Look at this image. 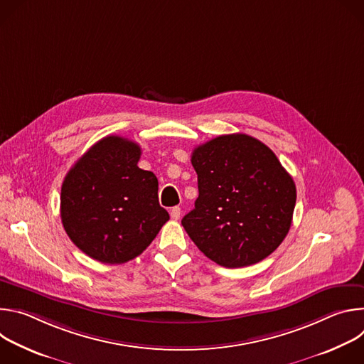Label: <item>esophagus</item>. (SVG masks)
I'll return each mask as SVG.
<instances>
[{"instance_id": "obj_1", "label": "esophagus", "mask_w": 364, "mask_h": 364, "mask_svg": "<svg viewBox=\"0 0 364 364\" xmlns=\"http://www.w3.org/2000/svg\"><path fill=\"white\" fill-rule=\"evenodd\" d=\"M170 215H171V219L178 220V219H180V215H181V209H180V207H173Z\"/></svg>"}]
</instances>
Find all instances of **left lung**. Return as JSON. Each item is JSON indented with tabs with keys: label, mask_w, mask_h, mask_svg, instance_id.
Listing matches in <instances>:
<instances>
[{
	"label": "left lung",
	"mask_w": 364,
	"mask_h": 364,
	"mask_svg": "<svg viewBox=\"0 0 364 364\" xmlns=\"http://www.w3.org/2000/svg\"><path fill=\"white\" fill-rule=\"evenodd\" d=\"M198 197L181 225L220 267L243 268L269 256L289 232L296 201L292 177L264 142L220 135L191 154Z\"/></svg>",
	"instance_id": "1"
}]
</instances>
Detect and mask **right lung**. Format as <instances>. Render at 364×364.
<instances>
[{
    "instance_id": "add662e5",
    "label": "right lung",
    "mask_w": 364,
    "mask_h": 364,
    "mask_svg": "<svg viewBox=\"0 0 364 364\" xmlns=\"http://www.w3.org/2000/svg\"><path fill=\"white\" fill-rule=\"evenodd\" d=\"M141 146L118 135L92 145L62 184L60 218L70 240L102 264L141 255L170 215L159 203V180L141 170Z\"/></svg>"
}]
</instances>
